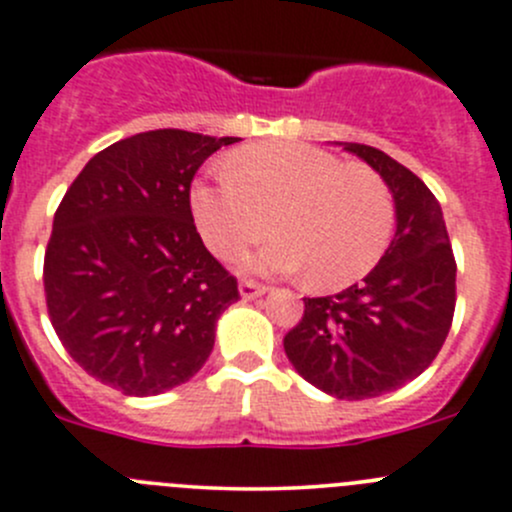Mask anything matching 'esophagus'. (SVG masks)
Returning a JSON list of instances; mask_svg holds the SVG:
<instances>
[{"mask_svg":"<svg viewBox=\"0 0 512 512\" xmlns=\"http://www.w3.org/2000/svg\"><path fill=\"white\" fill-rule=\"evenodd\" d=\"M239 293H241V298H244V301H251V298L263 296V293H266V286H261V283H256V281H241L239 283Z\"/></svg>","mask_w":512,"mask_h":512,"instance_id":"obj_1","label":"esophagus"}]
</instances>
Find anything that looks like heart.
Here are the masks:
<instances>
[{
    "mask_svg": "<svg viewBox=\"0 0 512 512\" xmlns=\"http://www.w3.org/2000/svg\"><path fill=\"white\" fill-rule=\"evenodd\" d=\"M226 169L191 189L196 226L214 254L236 256L276 226L281 234L246 266L308 271L313 286L336 291L366 276L391 244L396 206L371 166L316 146L261 144L236 151Z\"/></svg>",
    "mask_w": 512,
    "mask_h": 512,
    "instance_id": "1",
    "label": "heart"
}]
</instances>
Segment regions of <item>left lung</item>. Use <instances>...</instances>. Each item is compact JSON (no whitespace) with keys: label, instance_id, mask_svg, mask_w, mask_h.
I'll use <instances>...</instances> for the list:
<instances>
[{"label":"left lung","instance_id":"obj_1","mask_svg":"<svg viewBox=\"0 0 512 512\" xmlns=\"http://www.w3.org/2000/svg\"><path fill=\"white\" fill-rule=\"evenodd\" d=\"M381 174L396 204V236L378 266L336 296L303 298L286 333L288 361L311 386L341 401L391 393L438 356L455 311V258L430 189L366 144H343Z\"/></svg>","mask_w":512,"mask_h":512}]
</instances>
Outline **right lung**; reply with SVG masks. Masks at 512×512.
I'll list each match as a JSON object with an SVG mask.
<instances>
[{
	"instance_id": "add662e5",
	"label": "right lung",
	"mask_w": 512,
	"mask_h": 512,
	"mask_svg": "<svg viewBox=\"0 0 512 512\" xmlns=\"http://www.w3.org/2000/svg\"><path fill=\"white\" fill-rule=\"evenodd\" d=\"M236 136L156 129L106 146L74 179L44 254L52 326L89 376L126 396L194 378L236 278L191 216L199 166Z\"/></svg>"
}]
</instances>
